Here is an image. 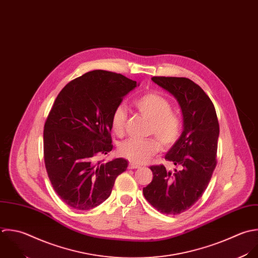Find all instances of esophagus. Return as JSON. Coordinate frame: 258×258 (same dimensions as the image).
I'll return each mask as SVG.
<instances>
[{
  "instance_id": "1",
  "label": "esophagus",
  "mask_w": 258,
  "mask_h": 258,
  "mask_svg": "<svg viewBox=\"0 0 258 258\" xmlns=\"http://www.w3.org/2000/svg\"><path fill=\"white\" fill-rule=\"evenodd\" d=\"M140 168V166L139 165H136V164H134V163H131L130 165H128V169H139Z\"/></svg>"
}]
</instances>
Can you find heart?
Segmentation results:
<instances>
[{
	"label": "heart",
	"mask_w": 258,
	"mask_h": 258,
	"mask_svg": "<svg viewBox=\"0 0 258 258\" xmlns=\"http://www.w3.org/2000/svg\"><path fill=\"white\" fill-rule=\"evenodd\" d=\"M134 106L150 119L149 134L155 135L162 147L169 148L178 141L182 131V121L171 110V104L165 97L153 92L146 93L134 101ZM110 121L114 134L121 136L126 122L124 108L117 106L111 114ZM159 147V143L153 138L127 139L119 144L118 153L132 163L143 164L158 152Z\"/></svg>",
	"instance_id": "b5f03b06"
}]
</instances>
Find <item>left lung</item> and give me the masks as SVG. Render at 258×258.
Masks as SVG:
<instances>
[{"label":"left lung","mask_w":258,"mask_h":258,"mask_svg":"<svg viewBox=\"0 0 258 258\" xmlns=\"http://www.w3.org/2000/svg\"><path fill=\"white\" fill-rule=\"evenodd\" d=\"M171 93L183 114V132L165 159L181 171L151 166L153 181L143 189L145 198L158 211L180 214L194 205L206 190L216 167L219 123L215 107L204 90L185 77H153Z\"/></svg>","instance_id":"1"}]
</instances>
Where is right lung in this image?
<instances>
[{"mask_svg": "<svg viewBox=\"0 0 258 258\" xmlns=\"http://www.w3.org/2000/svg\"><path fill=\"white\" fill-rule=\"evenodd\" d=\"M138 85L121 74L93 70L70 81L56 97L44 125V161L53 189L69 207L100 205L126 170L125 159L98 158L112 150L113 110Z\"/></svg>", "mask_w": 258, "mask_h": 258, "instance_id": "obj_1", "label": "right lung"}]
</instances>
